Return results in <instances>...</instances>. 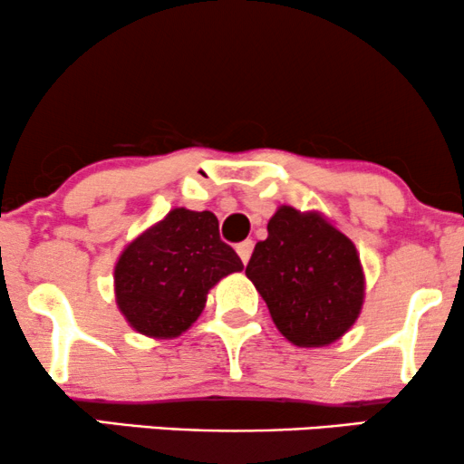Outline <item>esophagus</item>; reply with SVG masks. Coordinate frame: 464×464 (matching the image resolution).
<instances>
[{
  "label": "esophagus",
  "instance_id": "esophagus-1",
  "mask_svg": "<svg viewBox=\"0 0 464 464\" xmlns=\"http://www.w3.org/2000/svg\"><path fill=\"white\" fill-rule=\"evenodd\" d=\"M252 248H255V244H252V239H246V242H242V244H237V246H236V250H237L239 259H242L244 266H246V263L250 261Z\"/></svg>",
  "mask_w": 464,
  "mask_h": 464
}]
</instances>
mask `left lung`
<instances>
[{
	"mask_svg": "<svg viewBox=\"0 0 464 464\" xmlns=\"http://www.w3.org/2000/svg\"><path fill=\"white\" fill-rule=\"evenodd\" d=\"M246 276L266 300L278 332L297 347L332 344L362 313L360 255L319 212L280 205L267 222V239L255 246Z\"/></svg>",
	"mask_w": 464,
	"mask_h": 464,
	"instance_id": "obj_1",
	"label": "left lung"
}]
</instances>
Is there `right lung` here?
<instances>
[{"instance_id":"add662e5","label":"right lung","mask_w":464,"mask_h":464,"mask_svg":"<svg viewBox=\"0 0 464 464\" xmlns=\"http://www.w3.org/2000/svg\"><path fill=\"white\" fill-rule=\"evenodd\" d=\"M239 269L242 259L220 239L212 212L175 208L117 259V308L143 336L178 338L203 313L209 289Z\"/></svg>"}]
</instances>
